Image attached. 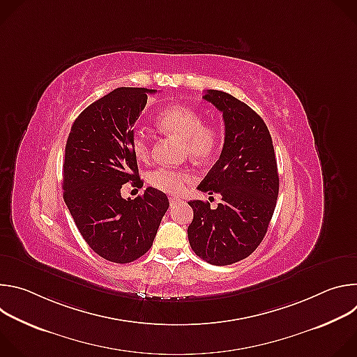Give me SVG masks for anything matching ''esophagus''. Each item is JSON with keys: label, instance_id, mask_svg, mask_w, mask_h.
I'll use <instances>...</instances> for the list:
<instances>
[{"label": "esophagus", "instance_id": "1", "mask_svg": "<svg viewBox=\"0 0 357 357\" xmlns=\"http://www.w3.org/2000/svg\"><path fill=\"white\" fill-rule=\"evenodd\" d=\"M179 202H181V199H179V197H176V196H171V197H169V203H171V206L176 205V203H179Z\"/></svg>", "mask_w": 357, "mask_h": 357}]
</instances>
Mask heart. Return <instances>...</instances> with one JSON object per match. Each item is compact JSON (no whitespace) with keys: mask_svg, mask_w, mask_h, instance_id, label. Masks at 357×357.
<instances>
[{"mask_svg":"<svg viewBox=\"0 0 357 357\" xmlns=\"http://www.w3.org/2000/svg\"><path fill=\"white\" fill-rule=\"evenodd\" d=\"M160 128L172 134L185 144V152L196 161H206L216 155L222 144V132L213 124H205L203 116L188 106L167 107L157 119ZM131 149L138 161H146L151 155L149 141L144 131H135L131 137ZM193 179L189 171L160 168L149 175V183L158 190L171 195L183 192L186 183Z\"/></svg>","mask_w":357,"mask_h":357,"instance_id":"b5f03b06","label":"heart"}]
</instances>
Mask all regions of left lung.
<instances>
[{
  "mask_svg": "<svg viewBox=\"0 0 357 357\" xmlns=\"http://www.w3.org/2000/svg\"><path fill=\"white\" fill-rule=\"evenodd\" d=\"M223 114L220 158L197 186L222 202L190 200L193 220L188 238L196 256L213 266L244 260L263 241L280 189L275 152L263 119L243 101L220 90L203 96Z\"/></svg>",
  "mask_w": 357,
  "mask_h": 357,
  "instance_id": "left-lung-1",
  "label": "left lung"
}]
</instances>
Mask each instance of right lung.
<instances>
[{
    "instance_id": "1",
    "label": "right lung",
    "mask_w": 357,
    "mask_h": 357,
    "mask_svg": "<svg viewBox=\"0 0 357 357\" xmlns=\"http://www.w3.org/2000/svg\"><path fill=\"white\" fill-rule=\"evenodd\" d=\"M152 93L144 87L110 91L79 114L66 141V206L89 247L117 264L144 256L169 208L167 195L151 186L135 199L121 197L124 183L144 185L131 137Z\"/></svg>"
}]
</instances>
